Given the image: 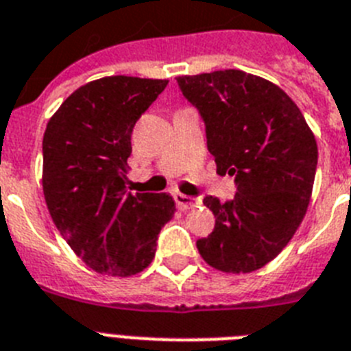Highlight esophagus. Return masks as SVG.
<instances>
[{"label":"esophagus","instance_id":"esophagus-1","mask_svg":"<svg viewBox=\"0 0 351 351\" xmlns=\"http://www.w3.org/2000/svg\"><path fill=\"white\" fill-rule=\"evenodd\" d=\"M173 199H176V204H178L179 210H190V208H195L197 204H201V199H199V197L182 195V193H176Z\"/></svg>","mask_w":351,"mask_h":351}]
</instances>
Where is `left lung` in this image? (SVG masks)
Listing matches in <instances>:
<instances>
[{"label": "left lung", "instance_id": "8db88e82", "mask_svg": "<svg viewBox=\"0 0 351 351\" xmlns=\"http://www.w3.org/2000/svg\"><path fill=\"white\" fill-rule=\"evenodd\" d=\"M206 129L217 172L234 176L231 201L204 197L215 228L197 249L211 267L251 273L289 244L311 201L317 145L285 91L265 78L224 69L176 78Z\"/></svg>", "mask_w": 351, "mask_h": 351}]
</instances>
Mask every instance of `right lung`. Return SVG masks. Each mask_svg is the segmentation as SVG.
<instances>
[{"label":"right lung","instance_id":"1","mask_svg":"<svg viewBox=\"0 0 351 351\" xmlns=\"http://www.w3.org/2000/svg\"><path fill=\"white\" fill-rule=\"evenodd\" d=\"M169 80L117 75L66 98L43 138V190L57 230L100 274L149 267L158 234L173 217L169 193L127 192L130 134Z\"/></svg>","mask_w":351,"mask_h":351}]
</instances>
